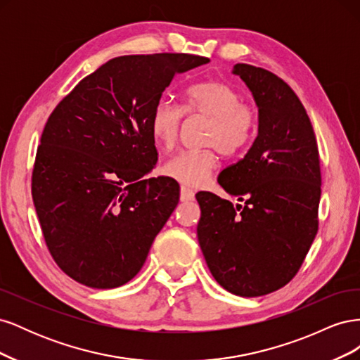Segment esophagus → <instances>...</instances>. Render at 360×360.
I'll list each match as a JSON object with an SVG mask.
<instances>
[{
	"instance_id": "1",
	"label": "esophagus",
	"mask_w": 360,
	"mask_h": 360,
	"mask_svg": "<svg viewBox=\"0 0 360 360\" xmlns=\"http://www.w3.org/2000/svg\"><path fill=\"white\" fill-rule=\"evenodd\" d=\"M180 200L183 202H189V201H193L195 200V192L186 186H181L180 188Z\"/></svg>"
}]
</instances>
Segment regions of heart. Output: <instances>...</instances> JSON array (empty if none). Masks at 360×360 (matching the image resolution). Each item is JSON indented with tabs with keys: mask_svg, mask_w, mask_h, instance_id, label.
I'll use <instances>...</instances> for the list:
<instances>
[{
	"mask_svg": "<svg viewBox=\"0 0 360 360\" xmlns=\"http://www.w3.org/2000/svg\"><path fill=\"white\" fill-rule=\"evenodd\" d=\"M183 112L207 120L201 150H188L172 156L163 172L186 186H201L210 179L217 165V151L226 156L240 155L252 143L258 115L255 108L242 102L233 85L219 79L201 81L184 91L181 108L160 101L150 115V130L162 150L176 146Z\"/></svg>",
	"mask_w": 360,
	"mask_h": 360,
	"instance_id": "1",
	"label": "heart"
}]
</instances>
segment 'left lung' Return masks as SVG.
<instances>
[{
    "label": "left lung",
    "instance_id": "obj_1",
    "mask_svg": "<svg viewBox=\"0 0 360 360\" xmlns=\"http://www.w3.org/2000/svg\"><path fill=\"white\" fill-rule=\"evenodd\" d=\"M258 106V135L217 183L245 201L198 192V242L217 284L258 297L296 276L319 231L321 172L317 139L302 102L271 72L236 64Z\"/></svg>",
    "mask_w": 360,
    "mask_h": 360
}]
</instances>
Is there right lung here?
Returning a JSON list of instances; mask_svg holds the SVG:
<instances>
[{"label":"right lung","mask_w":360,"mask_h":360,"mask_svg":"<svg viewBox=\"0 0 360 360\" xmlns=\"http://www.w3.org/2000/svg\"><path fill=\"white\" fill-rule=\"evenodd\" d=\"M210 60L191 53L112 58L49 115L31 193L58 267L91 288L136 276L180 197L169 177L144 179L158 151L150 115L179 73Z\"/></svg>","instance_id":"add662e5"}]
</instances>
